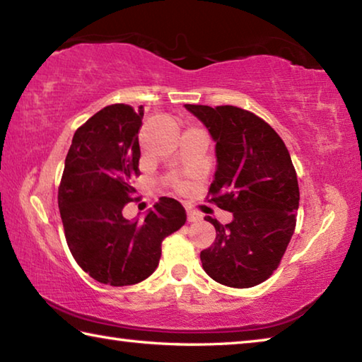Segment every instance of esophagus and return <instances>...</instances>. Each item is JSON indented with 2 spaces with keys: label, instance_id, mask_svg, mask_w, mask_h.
Instances as JSON below:
<instances>
[{
  "label": "esophagus",
  "instance_id": "1",
  "mask_svg": "<svg viewBox=\"0 0 362 362\" xmlns=\"http://www.w3.org/2000/svg\"><path fill=\"white\" fill-rule=\"evenodd\" d=\"M201 218V216L196 211L193 209H187V220L188 222H198V220Z\"/></svg>",
  "mask_w": 362,
  "mask_h": 362
}]
</instances>
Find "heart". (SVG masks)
I'll return each mask as SVG.
<instances>
[{"mask_svg": "<svg viewBox=\"0 0 362 362\" xmlns=\"http://www.w3.org/2000/svg\"><path fill=\"white\" fill-rule=\"evenodd\" d=\"M175 185H177V188H179V189H185L187 188V183L182 182V180H177Z\"/></svg>", "mask_w": 362, "mask_h": 362, "instance_id": "b5f03b06", "label": "heart"}]
</instances>
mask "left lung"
<instances>
[{
    "instance_id": "8db88e82",
    "label": "left lung",
    "mask_w": 362,
    "mask_h": 362,
    "mask_svg": "<svg viewBox=\"0 0 362 362\" xmlns=\"http://www.w3.org/2000/svg\"><path fill=\"white\" fill-rule=\"evenodd\" d=\"M185 108L216 142L217 169L209 203L233 214L216 226V243L201 250L204 272L217 283L246 289L278 268L296 230L298 182L289 151L276 131L247 110L222 105Z\"/></svg>"
}]
</instances>
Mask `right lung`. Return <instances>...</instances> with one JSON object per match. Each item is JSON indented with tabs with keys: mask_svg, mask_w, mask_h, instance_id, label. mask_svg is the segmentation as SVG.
I'll return each mask as SVG.
<instances>
[{
	"mask_svg": "<svg viewBox=\"0 0 362 362\" xmlns=\"http://www.w3.org/2000/svg\"><path fill=\"white\" fill-rule=\"evenodd\" d=\"M144 107L108 105L78 127L65 158L59 209L71 255L102 284L131 286L155 272L161 243L187 222L179 201L161 198L144 222L122 217L140 175Z\"/></svg>",
	"mask_w": 362,
	"mask_h": 362,
	"instance_id": "obj_1",
	"label": "right lung"
}]
</instances>
